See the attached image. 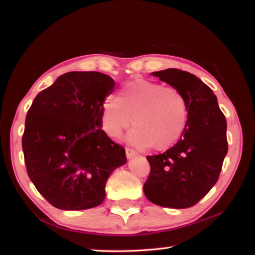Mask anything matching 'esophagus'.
Returning <instances> with one entry per match:
<instances>
[{
    "label": "esophagus",
    "instance_id": "esophagus-1",
    "mask_svg": "<svg viewBox=\"0 0 255 255\" xmlns=\"http://www.w3.org/2000/svg\"><path fill=\"white\" fill-rule=\"evenodd\" d=\"M126 155H127L128 158H131L133 156H137L138 153L135 152V150L131 149V148H126Z\"/></svg>",
    "mask_w": 255,
    "mask_h": 255
}]
</instances>
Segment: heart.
Listing matches in <instances>:
<instances>
[{"instance_id": "obj_1", "label": "heart", "mask_w": 255, "mask_h": 255, "mask_svg": "<svg viewBox=\"0 0 255 255\" xmlns=\"http://www.w3.org/2000/svg\"><path fill=\"white\" fill-rule=\"evenodd\" d=\"M187 119V102L178 90L144 79L125 84L119 97L108 98L102 109L103 128L112 137L133 123L127 140L138 148H171L182 136Z\"/></svg>"}]
</instances>
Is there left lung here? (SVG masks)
Segmentation results:
<instances>
[{
	"instance_id": "8db88e82",
	"label": "left lung",
	"mask_w": 255,
	"mask_h": 255,
	"mask_svg": "<svg viewBox=\"0 0 255 255\" xmlns=\"http://www.w3.org/2000/svg\"><path fill=\"white\" fill-rule=\"evenodd\" d=\"M150 74L182 94L188 106V119L173 147L147 156L150 174L144 184V193L157 206L188 208L217 182L228 149L226 119L213 90L196 75L178 68Z\"/></svg>"
}]
</instances>
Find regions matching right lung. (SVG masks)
<instances>
[{"label":"right lung","mask_w":255,"mask_h":255,"mask_svg":"<svg viewBox=\"0 0 255 255\" xmlns=\"http://www.w3.org/2000/svg\"><path fill=\"white\" fill-rule=\"evenodd\" d=\"M112 77L68 72L37 94L25 117L22 149L30 180L50 205L84 210L102 204L106 183L126 164L123 146L102 130Z\"/></svg>","instance_id":"right-lung-1"}]
</instances>
